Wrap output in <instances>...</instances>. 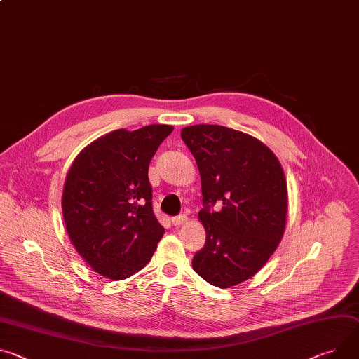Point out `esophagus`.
<instances>
[{
	"label": "esophagus",
	"instance_id": "obj_1",
	"mask_svg": "<svg viewBox=\"0 0 359 359\" xmlns=\"http://www.w3.org/2000/svg\"><path fill=\"white\" fill-rule=\"evenodd\" d=\"M187 222V217H186V215H177V216H175V217H172V223L175 224V226H180V224H184Z\"/></svg>",
	"mask_w": 359,
	"mask_h": 359
}]
</instances>
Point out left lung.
Masks as SVG:
<instances>
[{
	"instance_id": "obj_1",
	"label": "left lung",
	"mask_w": 359,
	"mask_h": 359,
	"mask_svg": "<svg viewBox=\"0 0 359 359\" xmlns=\"http://www.w3.org/2000/svg\"><path fill=\"white\" fill-rule=\"evenodd\" d=\"M202 179L205 246L191 266L217 287L252 278L285 231L287 189L276 156L257 139L217 124L182 130Z\"/></svg>"
}]
</instances>
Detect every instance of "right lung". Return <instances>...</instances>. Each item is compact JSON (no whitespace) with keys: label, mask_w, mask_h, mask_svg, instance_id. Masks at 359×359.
<instances>
[{"label":"right lung","mask_w":359,"mask_h":359,"mask_svg":"<svg viewBox=\"0 0 359 359\" xmlns=\"http://www.w3.org/2000/svg\"><path fill=\"white\" fill-rule=\"evenodd\" d=\"M173 126L116 130L88 144L72 165L62 191L69 236L86 262L120 280L144 268L165 229L153 213L149 165Z\"/></svg>","instance_id":"1"}]
</instances>
